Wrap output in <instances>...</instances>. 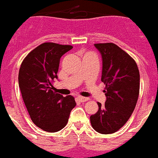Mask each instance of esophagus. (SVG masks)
I'll use <instances>...</instances> for the list:
<instances>
[{"instance_id": "obj_1", "label": "esophagus", "mask_w": 158, "mask_h": 158, "mask_svg": "<svg viewBox=\"0 0 158 158\" xmlns=\"http://www.w3.org/2000/svg\"><path fill=\"white\" fill-rule=\"evenodd\" d=\"M78 99H79V101L80 102H86V101H88V98H86V97H82V96H79L78 97Z\"/></svg>"}]
</instances>
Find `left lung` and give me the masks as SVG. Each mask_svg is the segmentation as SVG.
<instances>
[{
    "label": "left lung",
    "instance_id": "left-lung-1",
    "mask_svg": "<svg viewBox=\"0 0 158 158\" xmlns=\"http://www.w3.org/2000/svg\"><path fill=\"white\" fill-rule=\"evenodd\" d=\"M103 60L101 81L106 101L98 102L99 110L90 117L93 128L99 134H114L130 118L139 94V71L128 53L114 43H96Z\"/></svg>",
    "mask_w": 158,
    "mask_h": 158
}]
</instances>
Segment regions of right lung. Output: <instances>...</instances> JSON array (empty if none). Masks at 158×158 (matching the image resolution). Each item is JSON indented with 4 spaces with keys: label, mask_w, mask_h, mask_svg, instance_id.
Segmentation results:
<instances>
[{
    "label": "right lung",
    "mask_w": 158,
    "mask_h": 158,
    "mask_svg": "<svg viewBox=\"0 0 158 158\" xmlns=\"http://www.w3.org/2000/svg\"><path fill=\"white\" fill-rule=\"evenodd\" d=\"M72 48L44 42L29 52L20 66L19 85L26 109L32 122L49 133L65 127L70 110L77 105L73 96L63 97L52 87L60 58Z\"/></svg>",
    "instance_id": "obj_1"
}]
</instances>
